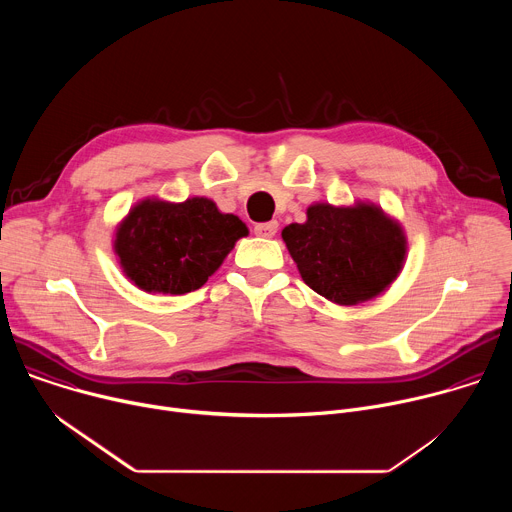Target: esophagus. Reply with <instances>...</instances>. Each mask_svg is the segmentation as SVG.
<instances>
[{"label":"esophagus","mask_w":512,"mask_h":512,"mask_svg":"<svg viewBox=\"0 0 512 512\" xmlns=\"http://www.w3.org/2000/svg\"><path fill=\"white\" fill-rule=\"evenodd\" d=\"M277 229H279L277 221H269V223H257V225H255V235H257V237H265V239H271V237H275Z\"/></svg>","instance_id":"esophagus-1"}]
</instances>
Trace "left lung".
<instances>
[{
	"label": "left lung",
	"instance_id": "8db88e82",
	"mask_svg": "<svg viewBox=\"0 0 512 512\" xmlns=\"http://www.w3.org/2000/svg\"><path fill=\"white\" fill-rule=\"evenodd\" d=\"M306 223L281 231L302 279L338 306L369 302L397 279L407 255L403 227L381 206L316 202Z\"/></svg>",
	"mask_w": 512,
	"mask_h": 512
}]
</instances>
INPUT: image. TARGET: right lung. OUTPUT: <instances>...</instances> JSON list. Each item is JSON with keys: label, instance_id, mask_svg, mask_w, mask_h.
Returning <instances> with one entry per match:
<instances>
[{"label": "right lung", "instance_id": "right-lung-1", "mask_svg": "<svg viewBox=\"0 0 512 512\" xmlns=\"http://www.w3.org/2000/svg\"><path fill=\"white\" fill-rule=\"evenodd\" d=\"M249 229L210 198L139 200L117 225L113 251L125 277L148 294L182 296L202 287Z\"/></svg>", "mask_w": 512, "mask_h": 512}]
</instances>
